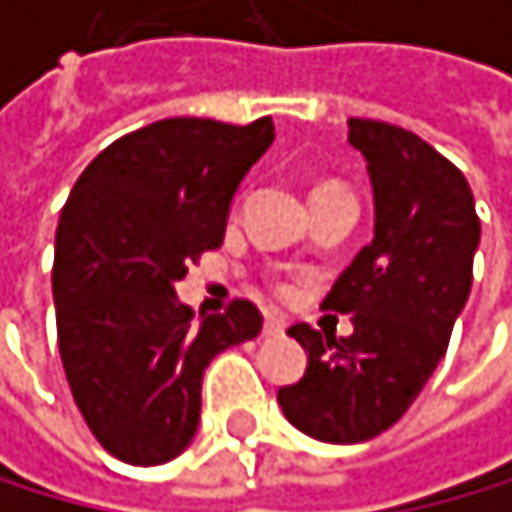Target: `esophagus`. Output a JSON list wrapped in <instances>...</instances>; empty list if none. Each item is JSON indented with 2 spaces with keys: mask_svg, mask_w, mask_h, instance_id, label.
I'll return each mask as SVG.
<instances>
[{
  "mask_svg": "<svg viewBox=\"0 0 512 512\" xmlns=\"http://www.w3.org/2000/svg\"><path fill=\"white\" fill-rule=\"evenodd\" d=\"M262 334H265V338H281V334H284V322L275 319V316H265Z\"/></svg>",
  "mask_w": 512,
  "mask_h": 512,
  "instance_id": "esophagus-1",
  "label": "esophagus"
}]
</instances>
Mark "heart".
I'll return each mask as SVG.
<instances>
[{
  "label": "heart",
  "mask_w": 512,
  "mask_h": 512,
  "mask_svg": "<svg viewBox=\"0 0 512 512\" xmlns=\"http://www.w3.org/2000/svg\"><path fill=\"white\" fill-rule=\"evenodd\" d=\"M325 187H331V184H325Z\"/></svg>",
  "instance_id": "1"
}]
</instances>
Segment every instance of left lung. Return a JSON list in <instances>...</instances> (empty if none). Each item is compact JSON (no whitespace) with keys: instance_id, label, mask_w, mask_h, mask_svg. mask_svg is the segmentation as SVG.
<instances>
[{"instance_id":"8db88e82","label":"left lung","mask_w":512,"mask_h":512,"mask_svg":"<svg viewBox=\"0 0 512 512\" xmlns=\"http://www.w3.org/2000/svg\"><path fill=\"white\" fill-rule=\"evenodd\" d=\"M347 127L372 181L375 237L322 306L350 312L353 334L290 325L309 363L297 385L278 391L287 422L328 444L369 441L410 410L447 353L482 237L454 162L385 121L350 118Z\"/></svg>"}]
</instances>
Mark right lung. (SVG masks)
Returning <instances> with one entry per match:
<instances>
[{"label": "right lung", "instance_id": "right-lung-1", "mask_svg": "<svg viewBox=\"0 0 512 512\" xmlns=\"http://www.w3.org/2000/svg\"><path fill=\"white\" fill-rule=\"evenodd\" d=\"M272 140V118L146 124L102 149L62 209L52 265L58 353L90 432L124 463L184 454L200 425L206 366L262 331L247 300L196 322L174 281L222 247L234 193Z\"/></svg>", "mask_w": 512, "mask_h": 512}]
</instances>
